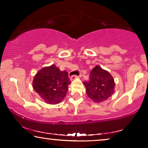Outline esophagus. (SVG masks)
<instances>
[{"label": "esophagus", "instance_id": "34e87169", "mask_svg": "<svg viewBox=\"0 0 148 148\" xmlns=\"http://www.w3.org/2000/svg\"><path fill=\"white\" fill-rule=\"evenodd\" d=\"M79 77H81V74H80V75H79V76L73 75V76H72L70 77V80H71V81H73V80H74V79H78V78H79Z\"/></svg>", "mask_w": 148, "mask_h": 148}]
</instances>
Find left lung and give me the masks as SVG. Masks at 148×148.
<instances>
[{"label": "left lung", "instance_id": "8db88e82", "mask_svg": "<svg viewBox=\"0 0 148 148\" xmlns=\"http://www.w3.org/2000/svg\"><path fill=\"white\" fill-rule=\"evenodd\" d=\"M88 96L96 103L102 102L115 92V81L108 71L97 65L90 72V79L84 82Z\"/></svg>", "mask_w": 148, "mask_h": 148}]
</instances>
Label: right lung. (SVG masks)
<instances>
[{
    "mask_svg": "<svg viewBox=\"0 0 148 148\" xmlns=\"http://www.w3.org/2000/svg\"><path fill=\"white\" fill-rule=\"evenodd\" d=\"M71 81L66 71H60L54 64L45 67L35 74L33 87L47 103L57 104L65 97Z\"/></svg>",
    "mask_w": 148,
    "mask_h": 148,
    "instance_id": "right-lung-1",
    "label": "right lung"
}]
</instances>
